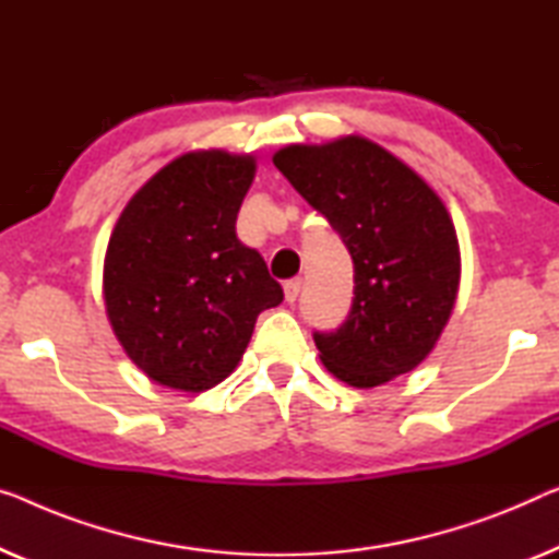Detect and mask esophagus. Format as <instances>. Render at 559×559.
Here are the masks:
<instances>
[{"label":"esophagus","mask_w":559,"mask_h":559,"mask_svg":"<svg viewBox=\"0 0 559 559\" xmlns=\"http://www.w3.org/2000/svg\"><path fill=\"white\" fill-rule=\"evenodd\" d=\"M301 286H304L301 278H290V281L283 283V294H286V301L288 304L296 301L298 294H301Z\"/></svg>","instance_id":"1"}]
</instances>
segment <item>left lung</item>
<instances>
[{
    "label": "left lung",
    "instance_id": "8db88e82",
    "mask_svg": "<svg viewBox=\"0 0 559 559\" xmlns=\"http://www.w3.org/2000/svg\"><path fill=\"white\" fill-rule=\"evenodd\" d=\"M273 165L326 215L354 261V301L331 333H313L333 377L371 389L427 359L462 276L460 240L441 198L371 140L288 145Z\"/></svg>",
    "mask_w": 559,
    "mask_h": 559
}]
</instances>
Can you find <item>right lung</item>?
<instances>
[{
    "instance_id": "add662e5",
    "label": "right lung",
    "mask_w": 559,
    "mask_h": 559,
    "mask_svg": "<svg viewBox=\"0 0 559 559\" xmlns=\"http://www.w3.org/2000/svg\"><path fill=\"white\" fill-rule=\"evenodd\" d=\"M253 155L195 150L157 170L120 213L103 296L115 336L155 384L213 389L233 373L258 313L283 301L255 248L236 236Z\"/></svg>"
}]
</instances>
